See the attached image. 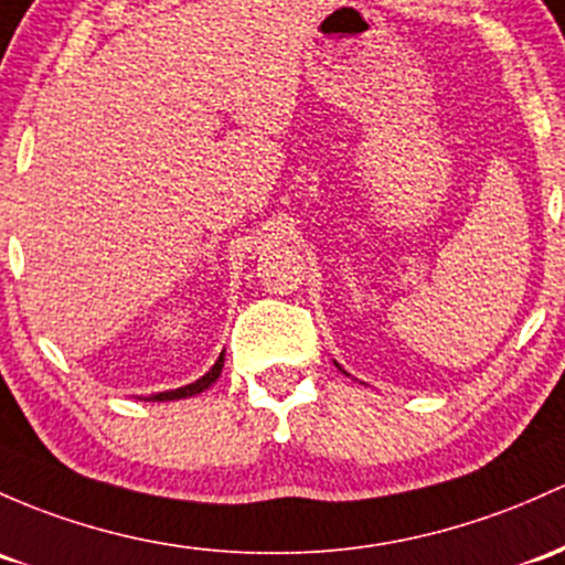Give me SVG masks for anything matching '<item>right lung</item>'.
I'll use <instances>...</instances> for the list:
<instances>
[{
	"label": "right lung",
	"instance_id": "right-lung-1",
	"mask_svg": "<svg viewBox=\"0 0 565 565\" xmlns=\"http://www.w3.org/2000/svg\"><path fill=\"white\" fill-rule=\"evenodd\" d=\"M223 355H226V353H221V358H217V361H215V366H212L210 372L204 374V377H199L196 382H191V385L178 387V391H163V393H156V396L150 398V402H174V398H188V396H196V393L207 391V387L212 385V382H215L217 377H221V372H223V361H226V358H223Z\"/></svg>",
	"mask_w": 565,
	"mask_h": 565
}]
</instances>
